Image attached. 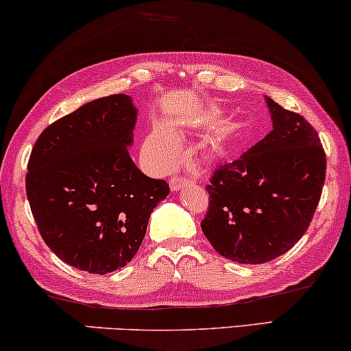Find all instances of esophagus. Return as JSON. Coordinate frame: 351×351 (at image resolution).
Masks as SVG:
<instances>
[{"instance_id":"34e87169","label":"esophagus","mask_w":351,"mask_h":351,"mask_svg":"<svg viewBox=\"0 0 351 351\" xmlns=\"http://www.w3.org/2000/svg\"><path fill=\"white\" fill-rule=\"evenodd\" d=\"M189 184H193V180L185 179V177H180V176L172 177V179L169 180V186H171V190H172V191L180 190L182 186H185V185H189Z\"/></svg>"}]
</instances>
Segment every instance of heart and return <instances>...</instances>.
Listing matches in <instances>:
<instances>
[{
  "instance_id": "heart-1",
  "label": "heart",
  "mask_w": 351,
  "mask_h": 351,
  "mask_svg": "<svg viewBox=\"0 0 351 351\" xmlns=\"http://www.w3.org/2000/svg\"><path fill=\"white\" fill-rule=\"evenodd\" d=\"M174 138L184 137L182 129H174L171 134ZM145 152L150 160L160 167H171L179 158V147L172 138L162 131H153L145 141ZM223 155V147L220 142H208L201 152V161L209 162Z\"/></svg>"
}]
</instances>
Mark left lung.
I'll return each instance as SVG.
<instances>
[{
  "label": "left lung",
  "mask_w": 351,
  "mask_h": 351,
  "mask_svg": "<svg viewBox=\"0 0 351 351\" xmlns=\"http://www.w3.org/2000/svg\"><path fill=\"white\" fill-rule=\"evenodd\" d=\"M265 102L273 129L214 172L201 222L220 256L249 265L280 257L304 237L326 180L318 132L299 113Z\"/></svg>",
  "instance_id": "left-lung-1"
}]
</instances>
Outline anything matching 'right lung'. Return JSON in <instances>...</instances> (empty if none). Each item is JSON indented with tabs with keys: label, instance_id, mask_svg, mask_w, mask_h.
Wrapping results in <instances>:
<instances>
[{
	"label": "right lung",
	"instance_id": "obj_1",
	"mask_svg": "<svg viewBox=\"0 0 351 351\" xmlns=\"http://www.w3.org/2000/svg\"><path fill=\"white\" fill-rule=\"evenodd\" d=\"M137 108L126 94L95 99L47 126L33 147L27 198L47 247L94 275L136 256L166 180L134 165Z\"/></svg>",
	"mask_w": 351,
	"mask_h": 351
}]
</instances>
